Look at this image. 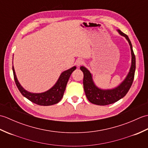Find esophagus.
Returning a JSON list of instances; mask_svg holds the SVG:
<instances>
[{
  "label": "esophagus",
  "mask_w": 148,
  "mask_h": 148,
  "mask_svg": "<svg viewBox=\"0 0 148 148\" xmlns=\"http://www.w3.org/2000/svg\"><path fill=\"white\" fill-rule=\"evenodd\" d=\"M83 63H84V62L82 59H78L76 61V65H77V66H80L82 64H83Z\"/></svg>",
  "instance_id": "1"
}]
</instances>
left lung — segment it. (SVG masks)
<instances>
[{"label": "left lung", "instance_id": "1", "mask_svg": "<svg viewBox=\"0 0 148 148\" xmlns=\"http://www.w3.org/2000/svg\"><path fill=\"white\" fill-rule=\"evenodd\" d=\"M118 32L128 40L130 46L132 55V64L129 72L119 85L112 89H100L94 83L92 75L90 72L83 66H81L80 67V69L83 71L84 74L83 86L84 92H85L88 100L94 104L106 106L118 101L119 100L126 95L133 83L135 71H136V56L133 51L132 45L126 34L123 33L120 30H118Z\"/></svg>", "mask_w": 148, "mask_h": 148}]
</instances>
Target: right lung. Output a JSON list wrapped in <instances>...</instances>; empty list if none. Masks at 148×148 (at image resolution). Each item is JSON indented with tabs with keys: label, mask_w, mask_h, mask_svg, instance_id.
<instances>
[{
	"label": "right lung",
	"mask_w": 148,
	"mask_h": 148,
	"mask_svg": "<svg viewBox=\"0 0 148 148\" xmlns=\"http://www.w3.org/2000/svg\"><path fill=\"white\" fill-rule=\"evenodd\" d=\"M76 69V66H74L72 68L65 71L62 72L60 76L58 81L48 91L42 93H31L25 90L19 83L16 76L15 74L14 67L12 66V71H13L14 79L16 84L20 93L30 101L35 103L39 106H51L58 103L64 96V93L65 90L66 86L70 77L71 74L75 69Z\"/></svg>",
	"instance_id": "1"
}]
</instances>
